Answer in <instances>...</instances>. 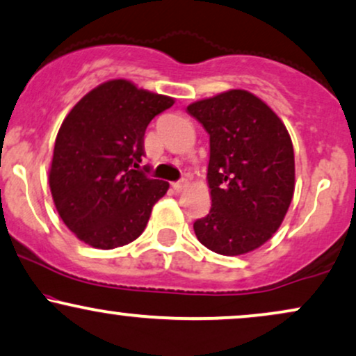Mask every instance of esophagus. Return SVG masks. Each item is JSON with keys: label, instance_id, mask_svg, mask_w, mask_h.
<instances>
[{"label": "esophagus", "instance_id": "esophagus-1", "mask_svg": "<svg viewBox=\"0 0 356 356\" xmlns=\"http://www.w3.org/2000/svg\"><path fill=\"white\" fill-rule=\"evenodd\" d=\"M187 186H189V182H187V179H181V181H177V182L172 184V187H174L175 192H182L184 189H186Z\"/></svg>", "mask_w": 356, "mask_h": 356}]
</instances>
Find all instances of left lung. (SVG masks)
<instances>
[{
	"instance_id": "1",
	"label": "left lung",
	"mask_w": 356,
	"mask_h": 356,
	"mask_svg": "<svg viewBox=\"0 0 356 356\" xmlns=\"http://www.w3.org/2000/svg\"><path fill=\"white\" fill-rule=\"evenodd\" d=\"M187 113L211 136L212 207L194 222V232L216 254H248L277 232L292 202L295 159L289 131L262 99L243 89L192 102Z\"/></svg>"
}]
</instances>
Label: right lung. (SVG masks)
I'll return each mask as SVG.
<instances>
[{"mask_svg": "<svg viewBox=\"0 0 356 356\" xmlns=\"http://www.w3.org/2000/svg\"><path fill=\"white\" fill-rule=\"evenodd\" d=\"M172 104V97L113 79L66 115L54 143L49 187L59 217L79 241L111 250L144 232L154 204L169 189V182L139 170L144 134Z\"/></svg>", "mask_w": 356, "mask_h": 356, "instance_id": "1", "label": "right lung"}]
</instances>
